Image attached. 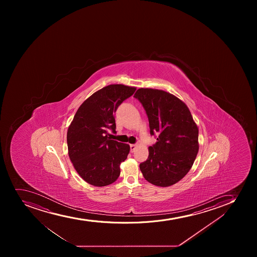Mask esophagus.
<instances>
[{
	"mask_svg": "<svg viewBox=\"0 0 257 257\" xmlns=\"http://www.w3.org/2000/svg\"><path fill=\"white\" fill-rule=\"evenodd\" d=\"M131 148V152L132 153H133L134 151H135L136 148H137V145H135V144H132V145H130Z\"/></svg>",
	"mask_w": 257,
	"mask_h": 257,
	"instance_id": "obj_1",
	"label": "esophagus"
}]
</instances>
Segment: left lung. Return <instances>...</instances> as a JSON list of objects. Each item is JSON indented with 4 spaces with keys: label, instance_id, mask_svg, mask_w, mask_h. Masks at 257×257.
Returning <instances> with one entry per match:
<instances>
[{
    "label": "left lung",
    "instance_id": "8db88e82",
    "mask_svg": "<svg viewBox=\"0 0 257 257\" xmlns=\"http://www.w3.org/2000/svg\"><path fill=\"white\" fill-rule=\"evenodd\" d=\"M148 114L151 135L158 133L149 147L148 160L140 164L146 180L169 187L189 172L198 148V128L184 102L161 89L141 88L134 95Z\"/></svg>",
    "mask_w": 257,
    "mask_h": 257
}]
</instances>
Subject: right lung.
<instances>
[{
  "instance_id": "add662e5",
  "label": "right lung",
  "mask_w": 257,
  "mask_h": 257,
  "mask_svg": "<svg viewBox=\"0 0 257 257\" xmlns=\"http://www.w3.org/2000/svg\"><path fill=\"white\" fill-rule=\"evenodd\" d=\"M136 87L109 84L95 92L79 106L67 133L69 156L77 173L96 187L109 185L119 178V165L127 158L130 146L110 140L115 133L114 114Z\"/></svg>"
}]
</instances>
